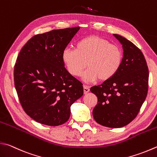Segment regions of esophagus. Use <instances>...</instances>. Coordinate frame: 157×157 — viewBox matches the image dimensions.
Segmentation results:
<instances>
[{
  "mask_svg": "<svg viewBox=\"0 0 157 157\" xmlns=\"http://www.w3.org/2000/svg\"><path fill=\"white\" fill-rule=\"evenodd\" d=\"M83 90H84V94H86L89 91H90V87L87 86V85H84L83 86Z\"/></svg>",
  "mask_w": 157,
  "mask_h": 157,
  "instance_id": "1",
  "label": "esophagus"
}]
</instances>
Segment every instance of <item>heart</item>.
Returning a JSON list of instances; mask_svg holds the SVG:
<instances>
[{"label":"heart","instance_id":"heart-1","mask_svg":"<svg viewBox=\"0 0 157 157\" xmlns=\"http://www.w3.org/2000/svg\"><path fill=\"white\" fill-rule=\"evenodd\" d=\"M63 61L71 75H82L85 82H92L99 78L106 81L116 75L122 61V52L117 46L98 36L82 38L76 44L75 50L65 49Z\"/></svg>","mask_w":157,"mask_h":157}]
</instances>
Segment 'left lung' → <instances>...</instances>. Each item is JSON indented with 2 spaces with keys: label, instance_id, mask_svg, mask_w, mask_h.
Listing matches in <instances>:
<instances>
[{
  "label": "left lung",
  "instance_id": "1",
  "mask_svg": "<svg viewBox=\"0 0 157 157\" xmlns=\"http://www.w3.org/2000/svg\"><path fill=\"white\" fill-rule=\"evenodd\" d=\"M113 36L122 46V64L113 77L90 91L98 98L94 120L102 126L117 128L128 124L137 115L147 96L149 72L140 50L125 37Z\"/></svg>",
  "mask_w": 157,
  "mask_h": 157
}]
</instances>
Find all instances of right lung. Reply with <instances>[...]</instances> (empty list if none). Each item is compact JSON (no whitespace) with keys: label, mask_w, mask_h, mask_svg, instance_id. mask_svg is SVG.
<instances>
[{"label":"right lung","mask_w":157,"mask_h":157,"mask_svg":"<svg viewBox=\"0 0 157 157\" xmlns=\"http://www.w3.org/2000/svg\"><path fill=\"white\" fill-rule=\"evenodd\" d=\"M80 27L35 35L20 51L14 84L20 104L33 120L56 126L66 122L70 106L83 95L82 84L65 67L62 54Z\"/></svg>","instance_id":"obj_1"}]
</instances>
